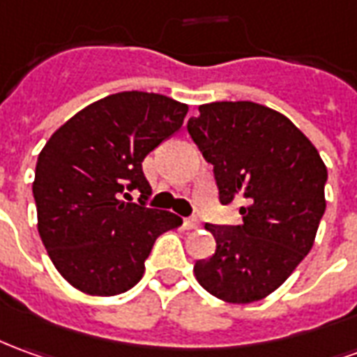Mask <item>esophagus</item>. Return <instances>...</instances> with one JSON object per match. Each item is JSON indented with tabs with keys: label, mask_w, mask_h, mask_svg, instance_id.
<instances>
[{
	"label": "esophagus",
	"mask_w": 357,
	"mask_h": 357,
	"mask_svg": "<svg viewBox=\"0 0 357 357\" xmlns=\"http://www.w3.org/2000/svg\"><path fill=\"white\" fill-rule=\"evenodd\" d=\"M183 224H185L187 230H197V228L201 226V222L197 220V218H185V220H183Z\"/></svg>",
	"instance_id": "1"
}]
</instances>
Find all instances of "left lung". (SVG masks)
<instances>
[{
	"label": "left lung",
	"mask_w": 357,
	"mask_h": 357,
	"mask_svg": "<svg viewBox=\"0 0 357 357\" xmlns=\"http://www.w3.org/2000/svg\"><path fill=\"white\" fill-rule=\"evenodd\" d=\"M187 131L214 166L220 203H243V224H204L216 251L195 263L197 282L228 303L263 300L313 248L326 208L325 162L284 114L255 102L203 104Z\"/></svg>",
	"instance_id": "left-lung-1"
}]
</instances>
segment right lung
<instances>
[{
    "label": "right lung",
    "instance_id": "obj_1",
    "mask_svg": "<svg viewBox=\"0 0 357 357\" xmlns=\"http://www.w3.org/2000/svg\"><path fill=\"white\" fill-rule=\"evenodd\" d=\"M187 104L154 92H118L92 102L40 151L32 193L38 234L57 273L89 296H118L144 274L156 238L178 214L127 203L151 195L143 160L183 126Z\"/></svg>",
    "mask_w": 357,
    "mask_h": 357
}]
</instances>
